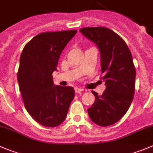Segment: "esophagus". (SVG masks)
<instances>
[{
	"instance_id": "esophagus-1",
	"label": "esophagus",
	"mask_w": 153,
	"mask_h": 153,
	"mask_svg": "<svg viewBox=\"0 0 153 153\" xmlns=\"http://www.w3.org/2000/svg\"><path fill=\"white\" fill-rule=\"evenodd\" d=\"M82 91H84L83 89H80V88H77V87L75 88L76 93H80V92H82Z\"/></svg>"
}]
</instances>
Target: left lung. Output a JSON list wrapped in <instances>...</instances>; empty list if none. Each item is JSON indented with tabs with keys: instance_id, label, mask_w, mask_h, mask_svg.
Segmentation results:
<instances>
[{
	"instance_id": "8db88e82",
	"label": "left lung",
	"mask_w": 153,
	"mask_h": 153,
	"mask_svg": "<svg viewBox=\"0 0 153 153\" xmlns=\"http://www.w3.org/2000/svg\"><path fill=\"white\" fill-rule=\"evenodd\" d=\"M79 31L99 48L106 85L100 96L92 91L96 101L88 114L97 125H112L124 117L134 99L136 70L132 54L122 38L108 28L85 27Z\"/></svg>"
}]
</instances>
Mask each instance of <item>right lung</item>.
<instances>
[{
	"label": "right lung",
	"instance_id": "right-lung-1",
	"mask_svg": "<svg viewBox=\"0 0 153 153\" xmlns=\"http://www.w3.org/2000/svg\"><path fill=\"white\" fill-rule=\"evenodd\" d=\"M76 30L46 32L25 45L19 60L17 79L25 108L36 122L57 127L64 122L74 98L71 86H54L52 73L60 55Z\"/></svg>",
	"mask_w": 153,
	"mask_h": 153
}]
</instances>
